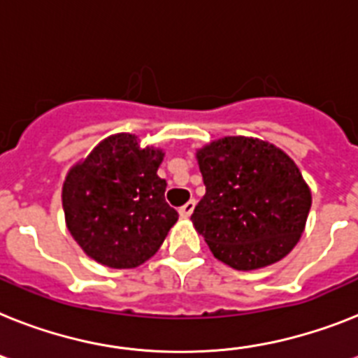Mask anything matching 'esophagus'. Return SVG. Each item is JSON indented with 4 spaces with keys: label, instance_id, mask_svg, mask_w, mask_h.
Masks as SVG:
<instances>
[{
    "label": "esophagus",
    "instance_id": "esophagus-1",
    "mask_svg": "<svg viewBox=\"0 0 358 358\" xmlns=\"http://www.w3.org/2000/svg\"><path fill=\"white\" fill-rule=\"evenodd\" d=\"M194 208H196V201L190 199L188 203H185V205L179 208V214L182 215V217H188V215H192V212H194Z\"/></svg>",
    "mask_w": 358,
    "mask_h": 358
}]
</instances>
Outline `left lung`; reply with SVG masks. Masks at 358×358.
<instances>
[{"instance_id": "obj_1", "label": "left lung", "mask_w": 358, "mask_h": 358, "mask_svg": "<svg viewBox=\"0 0 358 358\" xmlns=\"http://www.w3.org/2000/svg\"><path fill=\"white\" fill-rule=\"evenodd\" d=\"M206 194L192 214L215 258L254 271L287 256L306 229L311 190L287 153L225 137L197 150Z\"/></svg>"}]
</instances>
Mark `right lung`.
Masks as SVG:
<instances>
[{
    "mask_svg": "<svg viewBox=\"0 0 358 358\" xmlns=\"http://www.w3.org/2000/svg\"><path fill=\"white\" fill-rule=\"evenodd\" d=\"M164 153L141 148L135 135L104 138L69 170L62 205L71 236L90 258L111 268L144 264L176 225L157 176Z\"/></svg>",
    "mask_w": 358,
    "mask_h": 358,
    "instance_id": "obj_1",
    "label": "right lung"
}]
</instances>
